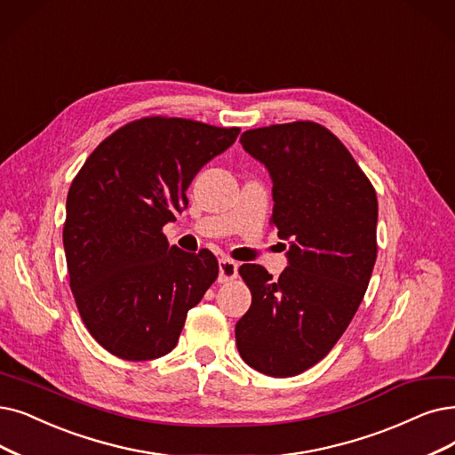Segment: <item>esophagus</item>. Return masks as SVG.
Returning <instances> with one entry per match:
<instances>
[{"label": "esophagus", "mask_w": 455, "mask_h": 455, "mask_svg": "<svg viewBox=\"0 0 455 455\" xmlns=\"http://www.w3.org/2000/svg\"><path fill=\"white\" fill-rule=\"evenodd\" d=\"M237 275H239V265L237 263L231 261V259H226V258L218 261V282H220V283L231 282L233 278H237Z\"/></svg>", "instance_id": "esophagus-1"}]
</instances>
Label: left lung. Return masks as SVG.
<instances>
[{
    "label": "left lung",
    "instance_id": "8db88e82",
    "mask_svg": "<svg viewBox=\"0 0 455 455\" xmlns=\"http://www.w3.org/2000/svg\"><path fill=\"white\" fill-rule=\"evenodd\" d=\"M272 179V222L289 241L278 280L243 265L250 310L235 324L246 364L293 377L329 355L364 299L377 259V194L345 145L312 121L241 136Z\"/></svg>",
    "mask_w": 455,
    "mask_h": 455
}]
</instances>
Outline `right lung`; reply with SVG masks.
<instances>
[{
	"label": "right lung",
	"instance_id": "1",
	"mask_svg": "<svg viewBox=\"0 0 455 455\" xmlns=\"http://www.w3.org/2000/svg\"><path fill=\"white\" fill-rule=\"evenodd\" d=\"M239 132L179 117L132 121L108 136L72 180L63 228L70 289L106 351L138 362L177 345L218 261L209 250L170 246L162 228L188 207L192 179Z\"/></svg>",
	"mask_w": 455,
	"mask_h": 455
}]
</instances>
